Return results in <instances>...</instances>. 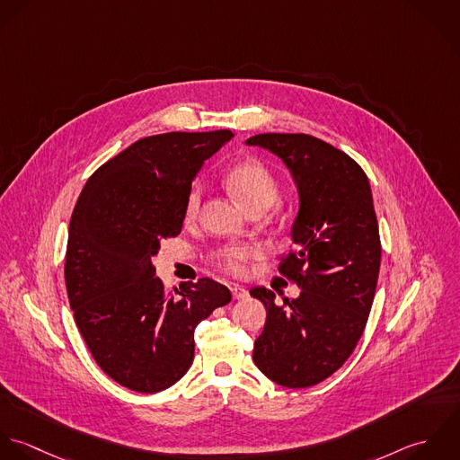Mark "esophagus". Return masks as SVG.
Listing matches in <instances>:
<instances>
[{
    "label": "esophagus",
    "mask_w": 460,
    "mask_h": 460,
    "mask_svg": "<svg viewBox=\"0 0 460 460\" xmlns=\"http://www.w3.org/2000/svg\"><path fill=\"white\" fill-rule=\"evenodd\" d=\"M231 293H233V298H234V300H243V298L249 296V291H247L245 288H242V286H233V288H231Z\"/></svg>",
    "instance_id": "obj_1"
}]
</instances>
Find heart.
I'll return each instance as SVG.
<instances>
[{
    "instance_id": "obj_1",
    "label": "heart",
    "mask_w": 460,
    "mask_h": 460,
    "mask_svg": "<svg viewBox=\"0 0 460 460\" xmlns=\"http://www.w3.org/2000/svg\"><path fill=\"white\" fill-rule=\"evenodd\" d=\"M226 186L238 197L249 211H265L279 197L276 174L260 160H243L233 165L226 178ZM202 184L193 183L184 197V222H193L199 217L202 204ZM260 256V249L252 243H227L213 251V265L229 276L249 274V263Z\"/></svg>"
}]
</instances>
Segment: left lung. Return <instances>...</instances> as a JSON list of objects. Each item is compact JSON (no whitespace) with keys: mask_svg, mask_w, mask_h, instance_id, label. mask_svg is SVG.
Here are the masks:
<instances>
[{"mask_svg":"<svg viewBox=\"0 0 460 460\" xmlns=\"http://www.w3.org/2000/svg\"><path fill=\"white\" fill-rule=\"evenodd\" d=\"M277 155L300 195L293 243L279 274L298 298L252 288L267 307L254 363L284 387L314 385L345 365L367 327L380 270V234L365 171L347 153L305 133H263L247 140Z\"/></svg>","mask_w":460,"mask_h":460,"instance_id":"obj_1","label":"left lung"}]
</instances>
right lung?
Instances as JSON below:
<instances>
[{"label":"right lung","mask_w":460,"mask_h":460,"mask_svg":"<svg viewBox=\"0 0 460 460\" xmlns=\"http://www.w3.org/2000/svg\"><path fill=\"white\" fill-rule=\"evenodd\" d=\"M233 131H171L137 140L102 164L75 206L66 286L93 361L137 393L174 385L191 367L200 320L231 302L208 277L169 291L151 258L183 227L184 197L204 160Z\"/></svg>","instance_id":"1"}]
</instances>
